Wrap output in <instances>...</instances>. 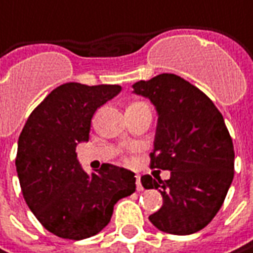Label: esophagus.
<instances>
[{
  "mask_svg": "<svg viewBox=\"0 0 253 253\" xmlns=\"http://www.w3.org/2000/svg\"><path fill=\"white\" fill-rule=\"evenodd\" d=\"M137 189H138V191H142V189H144L141 185V179H140V176H137Z\"/></svg>",
  "mask_w": 253,
  "mask_h": 253,
  "instance_id": "esophagus-1",
  "label": "esophagus"
}]
</instances>
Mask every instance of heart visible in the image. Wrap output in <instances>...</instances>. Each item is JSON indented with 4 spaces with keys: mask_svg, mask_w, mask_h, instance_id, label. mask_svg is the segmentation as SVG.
Masks as SVG:
<instances>
[{
    "mask_svg": "<svg viewBox=\"0 0 253 253\" xmlns=\"http://www.w3.org/2000/svg\"><path fill=\"white\" fill-rule=\"evenodd\" d=\"M132 105H142L141 102H135V103H132ZM144 105H145V103H144Z\"/></svg>",
    "mask_w": 253,
    "mask_h": 253,
    "instance_id": "1",
    "label": "heart"
}]
</instances>
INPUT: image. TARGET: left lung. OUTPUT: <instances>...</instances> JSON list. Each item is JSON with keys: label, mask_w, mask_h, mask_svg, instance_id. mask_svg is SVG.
<instances>
[{"label": "left lung", "mask_w": 253, "mask_h": 253, "mask_svg": "<svg viewBox=\"0 0 253 253\" xmlns=\"http://www.w3.org/2000/svg\"><path fill=\"white\" fill-rule=\"evenodd\" d=\"M157 111L151 169L170 170L162 180L141 177L159 189L163 206L148 220L170 235L204 229L221 208L235 173V148L223 115L200 88L174 74H160L132 85Z\"/></svg>", "instance_id": "left-lung-1"}]
</instances>
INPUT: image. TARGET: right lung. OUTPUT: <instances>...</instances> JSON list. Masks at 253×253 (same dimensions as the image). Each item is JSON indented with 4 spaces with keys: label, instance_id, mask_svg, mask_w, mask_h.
<instances>
[{
    "label": "right lung",
    "instance_id": "right-lung-1",
    "mask_svg": "<svg viewBox=\"0 0 253 253\" xmlns=\"http://www.w3.org/2000/svg\"><path fill=\"white\" fill-rule=\"evenodd\" d=\"M121 85L65 83L30 113L18 137L16 169L26 204L50 233L81 240L111 221L113 206L135 192L134 172L105 163L83 170L76 148L88 141L91 118Z\"/></svg>",
    "mask_w": 253,
    "mask_h": 253
}]
</instances>
